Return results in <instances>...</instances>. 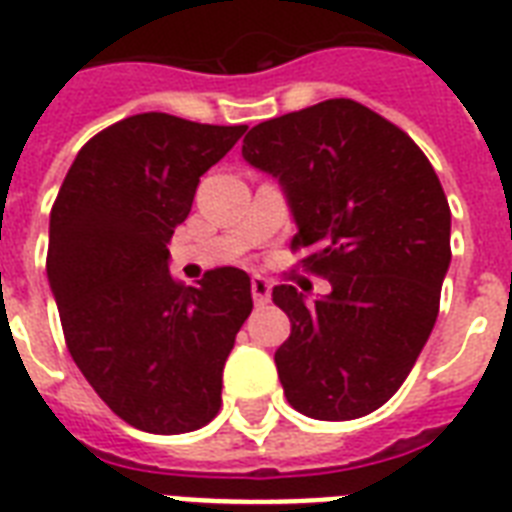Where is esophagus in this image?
<instances>
[{
    "mask_svg": "<svg viewBox=\"0 0 512 512\" xmlns=\"http://www.w3.org/2000/svg\"><path fill=\"white\" fill-rule=\"evenodd\" d=\"M252 298H255V306H265L271 300V284L265 282L263 276L252 279Z\"/></svg>",
    "mask_w": 512,
    "mask_h": 512,
    "instance_id": "obj_1",
    "label": "esophagus"
}]
</instances>
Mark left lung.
Listing matches in <instances>:
<instances>
[{"instance_id":"8db88e82","label":"left lung","mask_w":512,"mask_h":512,"mask_svg":"<svg viewBox=\"0 0 512 512\" xmlns=\"http://www.w3.org/2000/svg\"><path fill=\"white\" fill-rule=\"evenodd\" d=\"M241 155L282 182L292 249H308L300 263L333 287L314 303L273 287L292 322L273 357L284 397L311 419L368 416L403 386L438 319L451 263L438 174L403 128L351 99L265 120Z\"/></svg>"}]
</instances>
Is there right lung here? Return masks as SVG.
Segmentation results:
<instances>
[{
    "instance_id": "1",
    "label": "right lung",
    "mask_w": 512,
    "mask_h": 512,
    "mask_svg": "<svg viewBox=\"0 0 512 512\" xmlns=\"http://www.w3.org/2000/svg\"><path fill=\"white\" fill-rule=\"evenodd\" d=\"M244 131L166 112L126 117L83 144L50 212L48 279L66 349L96 395L142 432H193L220 411L252 284L225 265L185 287L169 273L166 244L201 177Z\"/></svg>"
}]
</instances>
